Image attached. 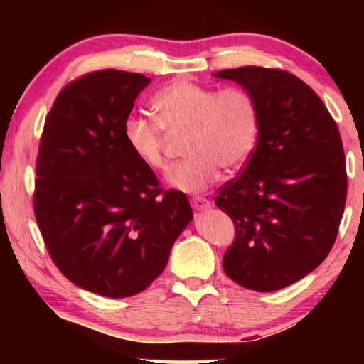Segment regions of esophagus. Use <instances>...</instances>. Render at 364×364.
<instances>
[{"mask_svg": "<svg viewBox=\"0 0 364 364\" xmlns=\"http://www.w3.org/2000/svg\"><path fill=\"white\" fill-rule=\"evenodd\" d=\"M191 205L193 210H205V208L210 207V200L202 196H196L191 198Z\"/></svg>", "mask_w": 364, "mask_h": 364, "instance_id": "esophagus-1", "label": "esophagus"}]
</instances>
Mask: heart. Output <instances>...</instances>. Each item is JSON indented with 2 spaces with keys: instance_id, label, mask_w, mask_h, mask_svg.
<instances>
[{
  "instance_id": "b5f03b06",
  "label": "heart",
  "mask_w": 364,
  "mask_h": 364,
  "mask_svg": "<svg viewBox=\"0 0 364 364\" xmlns=\"http://www.w3.org/2000/svg\"><path fill=\"white\" fill-rule=\"evenodd\" d=\"M156 119L129 116L124 137L139 161L152 171L167 168L166 131H187L186 159L168 172V183L198 192L215 181L218 168L235 172L245 166L260 132V109L243 87H215L177 79L154 94Z\"/></svg>"
}]
</instances>
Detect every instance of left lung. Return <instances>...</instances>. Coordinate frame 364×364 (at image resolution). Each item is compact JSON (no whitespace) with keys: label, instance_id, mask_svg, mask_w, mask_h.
I'll use <instances>...</instances> for the list:
<instances>
[{"label":"left lung","instance_id":"left-lung-1","mask_svg":"<svg viewBox=\"0 0 364 364\" xmlns=\"http://www.w3.org/2000/svg\"><path fill=\"white\" fill-rule=\"evenodd\" d=\"M215 77L240 84L260 109L250 159L215 197L235 225L223 270L248 290H282L315 270L336 240L348 187L340 131L291 73L245 66Z\"/></svg>","mask_w":364,"mask_h":364}]
</instances>
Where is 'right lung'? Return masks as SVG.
<instances>
[{
  "mask_svg": "<svg viewBox=\"0 0 364 364\" xmlns=\"http://www.w3.org/2000/svg\"><path fill=\"white\" fill-rule=\"evenodd\" d=\"M149 82L117 69L74 79L58 94L39 144L34 217L49 257L74 285L107 298L146 290L192 220L186 193L162 191L124 137Z\"/></svg>",
  "mask_w": 364,
  "mask_h": 364,
  "instance_id": "right-lung-1",
  "label": "right lung"
}]
</instances>
